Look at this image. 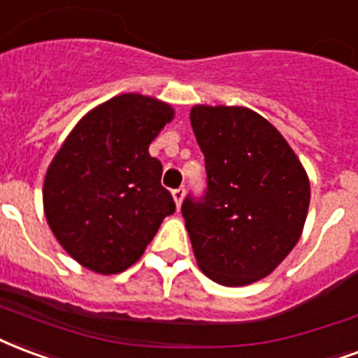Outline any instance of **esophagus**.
Wrapping results in <instances>:
<instances>
[{
	"instance_id": "34e87169",
	"label": "esophagus",
	"mask_w": 358,
	"mask_h": 358,
	"mask_svg": "<svg viewBox=\"0 0 358 358\" xmlns=\"http://www.w3.org/2000/svg\"><path fill=\"white\" fill-rule=\"evenodd\" d=\"M184 195H186V189H184V187H176V189H172V197H174V203H176L178 208L182 206Z\"/></svg>"
}]
</instances>
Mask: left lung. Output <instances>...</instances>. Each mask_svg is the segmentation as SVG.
<instances>
[{
	"mask_svg": "<svg viewBox=\"0 0 358 358\" xmlns=\"http://www.w3.org/2000/svg\"><path fill=\"white\" fill-rule=\"evenodd\" d=\"M189 119L206 171L205 193L182 203L193 254L208 279L245 287L300 239L309 178L282 134L248 108L193 106Z\"/></svg>",
	"mask_w": 358,
	"mask_h": 358,
	"instance_id": "1",
	"label": "left lung"
}]
</instances>
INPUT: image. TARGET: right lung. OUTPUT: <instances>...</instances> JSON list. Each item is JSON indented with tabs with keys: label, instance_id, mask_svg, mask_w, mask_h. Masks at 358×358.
Listing matches in <instances>:
<instances>
[{
	"label": "right lung",
	"instance_id": "right-lung-1",
	"mask_svg": "<svg viewBox=\"0 0 358 358\" xmlns=\"http://www.w3.org/2000/svg\"><path fill=\"white\" fill-rule=\"evenodd\" d=\"M174 110L157 98L119 94L85 115L47 169L49 227L73 260L113 275L136 264L165 216L176 210L161 186L150 144Z\"/></svg>",
	"mask_w": 358,
	"mask_h": 358
}]
</instances>
